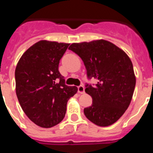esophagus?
Instances as JSON below:
<instances>
[{"label":"esophagus","mask_w":153,"mask_h":153,"mask_svg":"<svg viewBox=\"0 0 153 153\" xmlns=\"http://www.w3.org/2000/svg\"><path fill=\"white\" fill-rule=\"evenodd\" d=\"M78 92L79 94H84L85 93V87L83 85H80L78 87Z\"/></svg>","instance_id":"1"}]
</instances>
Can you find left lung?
Segmentation results:
<instances>
[{
	"mask_svg": "<svg viewBox=\"0 0 153 153\" xmlns=\"http://www.w3.org/2000/svg\"><path fill=\"white\" fill-rule=\"evenodd\" d=\"M68 49L81 58L88 79L85 92L91 96L92 105L84 109L87 118L98 126L117 122L129 106L136 85L133 64L128 56L115 44L105 40L74 43Z\"/></svg>",
	"mask_w": 153,
	"mask_h": 153,
	"instance_id": "8db88e82",
	"label": "left lung"
}]
</instances>
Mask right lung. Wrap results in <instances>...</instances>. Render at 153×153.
Returning a JSON list of instances; mask_svg holds the SVG:
<instances>
[{
  "label": "right lung",
  "instance_id": "right-lung-1",
  "mask_svg": "<svg viewBox=\"0 0 153 153\" xmlns=\"http://www.w3.org/2000/svg\"><path fill=\"white\" fill-rule=\"evenodd\" d=\"M69 44L40 41L21 56L15 70L16 92L28 118L41 128H51L64 118L68 99L78 91L65 84L59 60Z\"/></svg>",
  "mask_w": 153,
  "mask_h": 153
}]
</instances>
